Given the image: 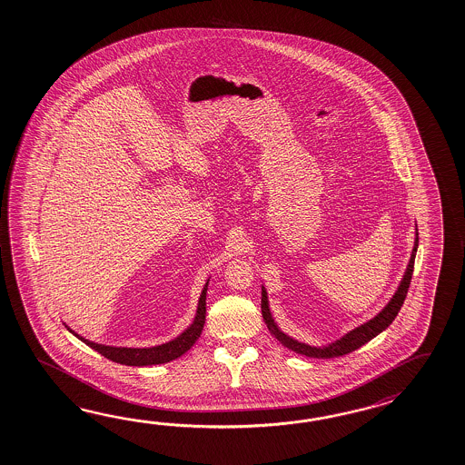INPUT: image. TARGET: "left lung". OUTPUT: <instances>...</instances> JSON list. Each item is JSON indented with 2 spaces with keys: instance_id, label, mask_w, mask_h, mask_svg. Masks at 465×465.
Masks as SVG:
<instances>
[{
  "instance_id": "8db88e82",
  "label": "left lung",
  "mask_w": 465,
  "mask_h": 465,
  "mask_svg": "<svg viewBox=\"0 0 465 465\" xmlns=\"http://www.w3.org/2000/svg\"><path fill=\"white\" fill-rule=\"evenodd\" d=\"M417 226V224H415ZM417 248H419V231L415 232V242H413V249H411V261H409V266L405 270L403 278L400 281L399 288L395 294L391 296L389 304L380 312V313L371 318L367 323L360 324L357 328H353L351 331H348L346 335L341 336L340 340H336L333 343H328L323 346H312L302 343L298 340H294L292 336L282 333L278 324L274 322L272 314L270 312V302H268V292L264 290V286L261 288V312H262V318H264V323L268 326V330L271 331V335L274 336L281 345L290 348L292 351L304 355V357L310 358H335L343 357L348 355L351 351H355L360 346L368 343L371 338L380 335L383 330H387L391 322L395 320V316L399 314L401 304L407 298V292H409V286H411V272H413V262H415V254H417Z\"/></svg>"
}]
</instances>
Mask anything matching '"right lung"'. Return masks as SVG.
I'll use <instances>...</instances> for the list:
<instances>
[{
    "label": "right lung",
    "instance_id": "1",
    "mask_svg": "<svg viewBox=\"0 0 465 465\" xmlns=\"http://www.w3.org/2000/svg\"><path fill=\"white\" fill-rule=\"evenodd\" d=\"M207 284L209 280L205 281L204 288L201 292V298L197 302V312H195L194 322L191 326H187L184 331L177 338H173L163 345L151 346V348H127V346H110L102 345L90 341L87 338L75 333L70 326L66 330L75 335L78 340H82L85 345L94 348L100 355L120 363V365H129V367H149V365H161L173 361L175 358L183 357L187 350H191L197 338L203 333V328L205 323V292H207Z\"/></svg>",
    "mask_w": 465,
    "mask_h": 465
}]
</instances>
